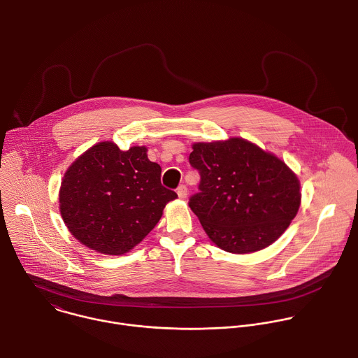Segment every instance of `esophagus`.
<instances>
[{
  "label": "esophagus",
  "mask_w": 358,
  "mask_h": 358,
  "mask_svg": "<svg viewBox=\"0 0 358 358\" xmlns=\"http://www.w3.org/2000/svg\"><path fill=\"white\" fill-rule=\"evenodd\" d=\"M177 194H178V196L181 198V199H185L187 198V195H188V189H187V187L182 184V185H180L178 188H177Z\"/></svg>",
  "instance_id": "obj_1"
}]
</instances>
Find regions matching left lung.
<instances>
[{
  "label": "left lung",
  "instance_id": "8db88e82",
  "mask_svg": "<svg viewBox=\"0 0 358 358\" xmlns=\"http://www.w3.org/2000/svg\"><path fill=\"white\" fill-rule=\"evenodd\" d=\"M189 164L199 192L189 198L209 238L223 251L250 254L275 243L296 217L297 176L272 153L243 138L192 145Z\"/></svg>",
  "mask_w": 358,
  "mask_h": 358
}]
</instances>
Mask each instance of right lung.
Here are the masks:
<instances>
[{
  "label": "right lung",
  "instance_id": "right-lung-1",
  "mask_svg": "<svg viewBox=\"0 0 358 358\" xmlns=\"http://www.w3.org/2000/svg\"><path fill=\"white\" fill-rule=\"evenodd\" d=\"M146 152L145 146L121 150L113 142H100L68 167L59 212L79 243L106 255H122L157 224L177 194L162 185V169Z\"/></svg>",
  "mask_w": 358,
  "mask_h": 358
}]
</instances>
